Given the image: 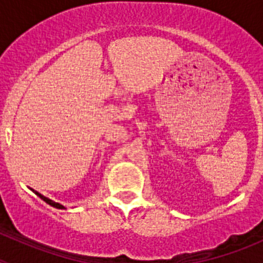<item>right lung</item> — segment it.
Wrapping results in <instances>:
<instances>
[{"instance_id":"1","label":"right lung","mask_w":263,"mask_h":263,"mask_svg":"<svg viewBox=\"0 0 263 263\" xmlns=\"http://www.w3.org/2000/svg\"><path fill=\"white\" fill-rule=\"evenodd\" d=\"M32 192H34V194H35L36 196H39V197H41L42 200H43V201H46V203H47V204H50L51 206H55V208H58V210H64V206H63L62 204H59V203H55V201L50 200V199H48V197L43 196V195H41V194H39V192L34 191V190H32Z\"/></svg>"}]
</instances>
